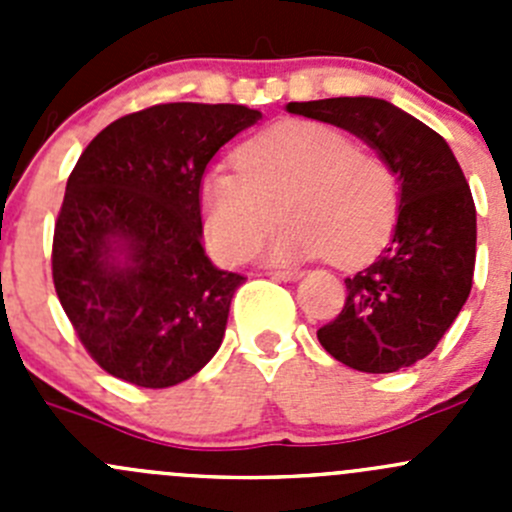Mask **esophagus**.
I'll return each mask as SVG.
<instances>
[{
    "label": "esophagus",
    "mask_w": 512,
    "mask_h": 512,
    "mask_svg": "<svg viewBox=\"0 0 512 512\" xmlns=\"http://www.w3.org/2000/svg\"><path fill=\"white\" fill-rule=\"evenodd\" d=\"M270 277H272V280L294 282V280H299V277H302V272H297V270H275V272H270Z\"/></svg>",
    "instance_id": "obj_1"
}]
</instances>
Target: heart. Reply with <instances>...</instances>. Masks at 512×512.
<instances>
[{
  "mask_svg": "<svg viewBox=\"0 0 512 512\" xmlns=\"http://www.w3.org/2000/svg\"><path fill=\"white\" fill-rule=\"evenodd\" d=\"M232 158L235 170L215 168L200 183L205 237L225 260L255 255L282 213L289 225L270 250L280 262L329 255L354 265L394 227V170L342 128L282 121L240 143Z\"/></svg>",
  "mask_w": 512,
  "mask_h": 512,
  "instance_id": "b5f03b06",
  "label": "heart"
}]
</instances>
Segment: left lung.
Here are the masks:
<instances>
[{"instance_id": "1", "label": "left lung", "mask_w": 512, "mask_h": 512, "mask_svg": "<svg viewBox=\"0 0 512 512\" xmlns=\"http://www.w3.org/2000/svg\"><path fill=\"white\" fill-rule=\"evenodd\" d=\"M289 113L369 143L399 180V218L379 257L347 277V302L317 332L342 364L391 374L441 342L466 304L476 267V205L461 165L433 128L384 98L292 101Z\"/></svg>"}]
</instances>
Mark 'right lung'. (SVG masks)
Here are the masks:
<instances>
[{
  "mask_svg": "<svg viewBox=\"0 0 512 512\" xmlns=\"http://www.w3.org/2000/svg\"><path fill=\"white\" fill-rule=\"evenodd\" d=\"M260 118L240 103H158L103 128L71 170L51 275L79 342L116 379L175 386L223 344L245 277L200 245V180Z\"/></svg>",
  "mask_w": 512,
  "mask_h": 512,
  "instance_id": "add662e5",
  "label": "right lung"
}]
</instances>
